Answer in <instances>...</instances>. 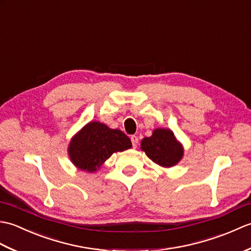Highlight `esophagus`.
I'll use <instances>...</instances> for the list:
<instances>
[{"instance_id": "obj_1", "label": "esophagus", "mask_w": 251, "mask_h": 251, "mask_svg": "<svg viewBox=\"0 0 251 251\" xmlns=\"http://www.w3.org/2000/svg\"><path fill=\"white\" fill-rule=\"evenodd\" d=\"M130 140H131V143H132V147L137 148V146H138V137L137 136H131Z\"/></svg>"}]
</instances>
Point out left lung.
Returning <instances> with one entry per match:
<instances>
[{"label": "left lung", "mask_w": 251, "mask_h": 251, "mask_svg": "<svg viewBox=\"0 0 251 251\" xmlns=\"http://www.w3.org/2000/svg\"><path fill=\"white\" fill-rule=\"evenodd\" d=\"M140 148L152 162L165 168L177 165L184 154L182 143L168 128L154 129L151 137L143 138Z\"/></svg>", "instance_id": "8db88e82"}]
</instances>
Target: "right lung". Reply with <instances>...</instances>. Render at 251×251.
I'll use <instances>...</instances> for the list:
<instances>
[{"label":"right lung","instance_id":"obj_1","mask_svg":"<svg viewBox=\"0 0 251 251\" xmlns=\"http://www.w3.org/2000/svg\"><path fill=\"white\" fill-rule=\"evenodd\" d=\"M131 147L130 139L122 130L92 121L71 138L68 154L77 169L95 173L112 154L128 150Z\"/></svg>","mask_w":251,"mask_h":251}]
</instances>
